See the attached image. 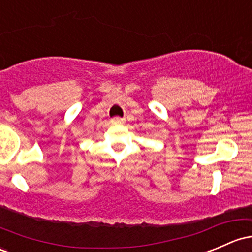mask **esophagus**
<instances>
[{"label": "esophagus", "instance_id": "1", "mask_svg": "<svg viewBox=\"0 0 252 252\" xmlns=\"http://www.w3.org/2000/svg\"><path fill=\"white\" fill-rule=\"evenodd\" d=\"M112 123L113 124H119V125H121V124L125 123V119L120 118V116H114V118L112 119Z\"/></svg>", "mask_w": 252, "mask_h": 252}]
</instances>
